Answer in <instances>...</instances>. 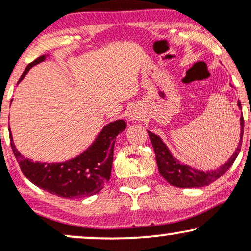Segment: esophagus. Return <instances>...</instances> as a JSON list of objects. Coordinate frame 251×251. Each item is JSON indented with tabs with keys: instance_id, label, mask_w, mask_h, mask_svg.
Masks as SVG:
<instances>
[{
	"instance_id": "obj_1",
	"label": "esophagus",
	"mask_w": 251,
	"mask_h": 251,
	"mask_svg": "<svg viewBox=\"0 0 251 251\" xmlns=\"http://www.w3.org/2000/svg\"><path fill=\"white\" fill-rule=\"evenodd\" d=\"M138 118V116H137V113H133V112H131V113L128 114V119L129 120H135Z\"/></svg>"
}]
</instances>
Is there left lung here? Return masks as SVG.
<instances>
[{
    "label": "left lung",
    "instance_id": "obj_1",
    "mask_svg": "<svg viewBox=\"0 0 251 251\" xmlns=\"http://www.w3.org/2000/svg\"><path fill=\"white\" fill-rule=\"evenodd\" d=\"M238 107L241 108V102L238 100ZM243 128H244V119L243 116L241 117V140L236 149L235 153L230 157V159L223 165L220 166L214 171H201V170L192 169L191 166L184 165L177 159H175L174 155L171 154L168 146L163 143V140L158 137L157 134L148 131L150 140H151L152 146H153L155 160H157L158 169H159L160 175L163 176L164 179L171 185L177 186V188H201L209 184L214 183L216 179L221 177L227 171V169L234 164L241 151L242 138H243Z\"/></svg>",
    "mask_w": 251,
    "mask_h": 251
}]
</instances>
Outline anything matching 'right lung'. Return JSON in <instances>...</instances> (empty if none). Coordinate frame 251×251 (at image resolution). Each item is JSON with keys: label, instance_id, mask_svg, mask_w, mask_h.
<instances>
[{"label": "right lung", "instance_id": "right-lung-1", "mask_svg": "<svg viewBox=\"0 0 251 251\" xmlns=\"http://www.w3.org/2000/svg\"><path fill=\"white\" fill-rule=\"evenodd\" d=\"M42 55L27 66L19 82L33 66L45 61ZM126 128L125 120L109 123L83 153L63 163H40L25 158L15 148L13 137L10 146L21 171L40 189L63 198H81L98 194L111 177L116 137Z\"/></svg>", "mask_w": 251, "mask_h": 251}]
</instances>
